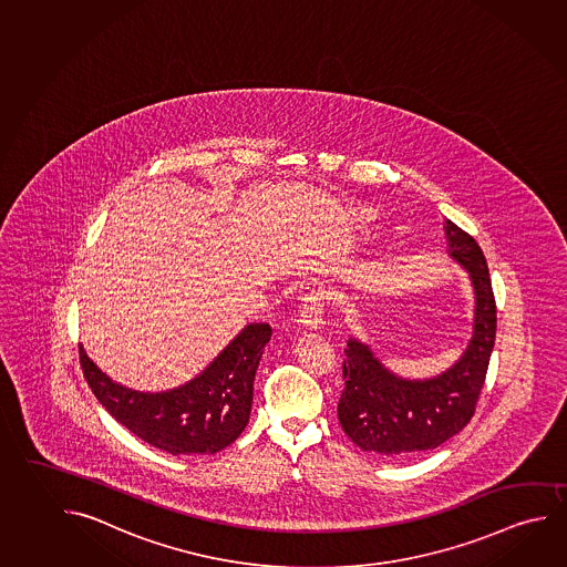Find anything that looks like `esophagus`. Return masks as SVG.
Segmentation results:
<instances>
[{
  "instance_id": "34e87169",
  "label": "esophagus",
  "mask_w": 567,
  "mask_h": 567,
  "mask_svg": "<svg viewBox=\"0 0 567 567\" xmlns=\"http://www.w3.org/2000/svg\"><path fill=\"white\" fill-rule=\"evenodd\" d=\"M323 313H326V296L321 291H311L299 303L298 321L306 329H321Z\"/></svg>"
}]
</instances>
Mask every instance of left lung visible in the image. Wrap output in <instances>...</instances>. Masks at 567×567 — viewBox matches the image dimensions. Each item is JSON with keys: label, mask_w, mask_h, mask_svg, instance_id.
I'll return each mask as SVG.
<instances>
[{"label": "left lung", "mask_w": 567, "mask_h": 567, "mask_svg": "<svg viewBox=\"0 0 567 567\" xmlns=\"http://www.w3.org/2000/svg\"><path fill=\"white\" fill-rule=\"evenodd\" d=\"M444 230L476 296L474 333L461 361L429 381H406L389 373L369 347L347 343L339 423L357 446L389 461L436 449L471 423L496 341V299L482 248L454 221L446 220Z\"/></svg>", "instance_id": "left-lung-1"}]
</instances>
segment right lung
I'll return each mask as SVG.
<instances>
[{"label":"right lung","instance_id":"1","mask_svg":"<svg viewBox=\"0 0 567 567\" xmlns=\"http://www.w3.org/2000/svg\"><path fill=\"white\" fill-rule=\"evenodd\" d=\"M271 337L251 323L190 383L168 393H138L106 377L79 347L86 384L116 423L168 454H216L240 436L250 419L254 377Z\"/></svg>","mask_w":567,"mask_h":567}]
</instances>
